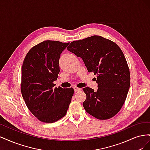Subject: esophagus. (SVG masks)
Segmentation results:
<instances>
[{
	"instance_id": "34e87169",
	"label": "esophagus",
	"mask_w": 150,
	"mask_h": 150,
	"mask_svg": "<svg viewBox=\"0 0 150 150\" xmlns=\"http://www.w3.org/2000/svg\"><path fill=\"white\" fill-rule=\"evenodd\" d=\"M74 91L76 92H77V91H80L82 89L81 88H77V87H74Z\"/></svg>"
}]
</instances>
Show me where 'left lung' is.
<instances>
[{
	"instance_id": "8db88e82",
	"label": "left lung",
	"mask_w": 150,
	"mask_h": 150,
	"mask_svg": "<svg viewBox=\"0 0 150 150\" xmlns=\"http://www.w3.org/2000/svg\"><path fill=\"white\" fill-rule=\"evenodd\" d=\"M81 57L89 72L97 75L96 91L83 89L86 111L99 120H108L120 111L130 86L129 67L120 47L111 40L93 35L72 42L67 48Z\"/></svg>"
}]
</instances>
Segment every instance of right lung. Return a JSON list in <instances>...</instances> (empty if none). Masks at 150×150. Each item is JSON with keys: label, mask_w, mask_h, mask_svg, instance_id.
I'll list each match as a JSON object with an SVG mask.
<instances>
[{"label": "right lung", "mask_w": 150, "mask_h": 150, "mask_svg": "<svg viewBox=\"0 0 150 150\" xmlns=\"http://www.w3.org/2000/svg\"><path fill=\"white\" fill-rule=\"evenodd\" d=\"M69 43L45 40L27 54L22 67L21 93L29 111L42 122H54L64 117L74 91L57 88L59 58Z\"/></svg>", "instance_id": "obj_1"}]
</instances>
